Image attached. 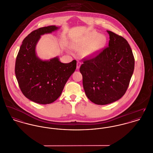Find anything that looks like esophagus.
Wrapping results in <instances>:
<instances>
[{
  "label": "esophagus",
  "instance_id": "34e87169",
  "mask_svg": "<svg viewBox=\"0 0 153 153\" xmlns=\"http://www.w3.org/2000/svg\"><path fill=\"white\" fill-rule=\"evenodd\" d=\"M81 65H82V63H81L80 62L78 61V62H77V69H79L80 67V66H81Z\"/></svg>",
  "mask_w": 153,
  "mask_h": 153
}]
</instances>
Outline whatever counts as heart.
<instances>
[{"label": "heart", "instance_id": "1", "mask_svg": "<svg viewBox=\"0 0 153 153\" xmlns=\"http://www.w3.org/2000/svg\"><path fill=\"white\" fill-rule=\"evenodd\" d=\"M105 42L106 38L104 36L98 35L95 33L91 36L86 45H74V48L77 51H82L81 54L83 56H89L103 47ZM87 47L89 48L85 49Z\"/></svg>", "mask_w": 153, "mask_h": 153}]
</instances>
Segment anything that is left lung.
<instances>
[{"label": "left lung", "mask_w": 153, "mask_h": 153, "mask_svg": "<svg viewBox=\"0 0 153 153\" xmlns=\"http://www.w3.org/2000/svg\"><path fill=\"white\" fill-rule=\"evenodd\" d=\"M108 47L95 56L83 59L80 68L88 98L97 105L114 102L125 94L134 68V58L126 39L111 31Z\"/></svg>", "instance_id": "8db88e82"}]
</instances>
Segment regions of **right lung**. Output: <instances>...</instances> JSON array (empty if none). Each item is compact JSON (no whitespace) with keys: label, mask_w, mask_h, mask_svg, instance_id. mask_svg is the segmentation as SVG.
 Here are the masks:
<instances>
[{"label":"right lung","mask_w":153,"mask_h":153,"mask_svg":"<svg viewBox=\"0 0 153 153\" xmlns=\"http://www.w3.org/2000/svg\"><path fill=\"white\" fill-rule=\"evenodd\" d=\"M55 25L41 27L32 31L23 40L15 63V74L24 95L40 104L56 101L65 84L76 69V60L63 63L58 57L49 61L37 58L35 46L41 35L52 33Z\"/></svg>","instance_id":"1"}]
</instances>
